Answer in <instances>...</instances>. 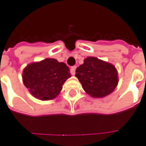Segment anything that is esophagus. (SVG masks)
<instances>
[{
    "label": "esophagus",
    "instance_id": "1",
    "mask_svg": "<svg viewBox=\"0 0 146 146\" xmlns=\"http://www.w3.org/2000/svg\"><path fill=\"white\" fill-rule=\"evenodd\" d=\"M76 66H73L70 67V74L71 75H75L76 74Z\"/></svg>",
    "mask_w": 146,
    "mask_h": 146
}]
</instances>
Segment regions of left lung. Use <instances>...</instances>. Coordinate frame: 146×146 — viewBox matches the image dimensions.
I'll return each instance as SVG.
<instances>
[{
	"label": "left lung",
	"mask_w": 146,
	"mask_h": 146,
	"mask_svg": "<svg viewBox=\"0 0 146 146\" xmlns=\"http://www.w3.org/2000/svg\"><path fill=\"white\" fill-rule=\"evenodd\" d=\"M76 72L84 90L93 98L109 95L118 84V73L115 66L94 57L84 59V64Z\"/></svg>",
	"instance_id": "obj_1"
}]
</instances>
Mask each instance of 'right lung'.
I'll list each match as a JSON object with an SVG mask.
<instances>
[{"label":"right lung","mask_w":146,"mask_h":146,"mask_svg":"<svg viewBox=\"0 0 146 146\" xmlns=\"http://www.w3.org/2000/svg\"><path fill=\"white\" fill-rule=\"evenodd\" d=\"M69 77V67L54 58L29 64L23 72L24 85L35 98L42 101L56 98Z\"/></svg>","instance_id":"right-lung-1"}]
</instances>
